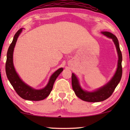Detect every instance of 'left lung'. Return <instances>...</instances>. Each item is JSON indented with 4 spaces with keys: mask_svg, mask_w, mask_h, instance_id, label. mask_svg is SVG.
Returning <instances> with one entry per match:
<instances>
[{
    "mask_svg": "<svg viewBox=\"0 0 130 130\" xmlns=\"http://www.w3.org/2000/svg\"><path fill=\"white\" fill-rule=\"evenodd\" d=\"M101 33L105 35L108 38H111L114 42L115 47H116L117 53L118 56V67L117 71L115 72L113 77L112 78L108 83L102 86V88L98 89L96 90L93 92H88L83 90L80 86L79 80L75 74L72 73V88L76 96L82 100L89 102H101L111 96L114 91L117 85L120 83L122 77V53L120 50L119 42L115 35L109 32H101Z\"/></svg>",
    "mask_w": 130,
    "mask_h": 130,
    "instance_id": "obj_1",
    "label": "left lung"
}]
</instances>
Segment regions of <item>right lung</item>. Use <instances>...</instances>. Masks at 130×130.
<instances>
[{"instance_id": "1", "label": "right lung", "mask_w": 130, "mask_h": 130, "mask_svg": "<svg viewBox=\"0 0 130 130\" xmlns=\"http://www.w3.org/2000/svg\"><path fill=\"white\" fill-rule=\"evenodd\" d=\"M22 29L23 28L19 29L15 34L13 41L8 48V53H7L6 65H5L6 76L16 92L22 99L28 101H41L46 98L50 95L53 89L54 82L56 81L58 75L63 70V69L60 68L56 71L50 78L48 83H47L46 86L41 89H35L25 83L16 72L13 63L14 47H15L19 35L22 31Z\"/></svg>"}]
</instances>
